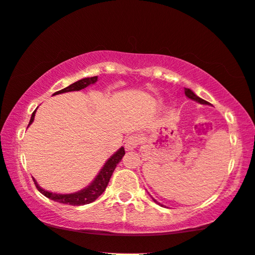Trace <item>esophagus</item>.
<instances>
[{
  "instance_id": "34e87169",
  "label": "esophagus",
  "mask_w": 255,
  "mask_h": 255,
  "mask_svg": "<svg viewBox=\"0 0 255 255\" xmlns=\"http://www.w3.org/2000/svg\"><path fill=\"white\" fill-rule=\"evenodd\" d=\"M138 144H140V137L136 135H130L125 140V148L127 150H134Z\"/></svg>"
}]
</instances>
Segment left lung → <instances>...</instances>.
I'll return each instance as SVG.
<instances>
[{
	"instance_id": "1",
	"label": "left lung",
	"mask_w": 255,
	"mask_h": 255,
	"mask_svg": "<svg viewBox=\"0 0 255 255\" xmlns=\"http://www.w3.org/2000/svg\"><path fill=\"white\" fill-rule=\"evenodd\" d=\"M184 93H185V96H186V98H189L190 100H193V101H196V103H198V104H202V105H210L208 101H205L204 99H202V98H199L198 96H197V94L193 92V91H191L190 90V88H184ZM151 197V196H150ZM152 198V201H154L156 204H158V205H161L159 204V203L156 201V199L154 198V197H151Z\"/></svg>"
}]
</instances>
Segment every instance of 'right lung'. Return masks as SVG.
<instances>
[{"mask_svg":"<svg viewBox=\"0 0 255 255\" xmlns=\"http://www.w3.org/2000/svg\"><path fill=\"white\" fill-rule=\"evenodd\" d=\"M98 81V77H91V78H83V79L76 81V83L71 84L70 86H67L63 90L58 91V92L53 93L52 96H56V94H62V93H66V92H73V91H80L86 88L90 85L96 84ZM35 114L36 111L33 112L31 115V119H30V122L28 125V127L32 124L33 120H35ZM125 155V148L121 147L119 150L114 152L113 155L111 156L110 158L107 159L106 163L104 164V167L101 168V170L99 171V174L97 175V177L93 179L92 182L88 184L86 188L79 190L77 192H72V193H57V192H50L47 190H44L43 188H40L38 185V183L35 178H33V182H35L36 188L38 189V191L44 195L47 198L52 199L54 202L62 203V204H69V205H85V204H90L96 201V199L99 197L100 195H103V192L106 190L108 182L112 177V174H113L114 169L117 168L118 163L121 161L122 157Z\"/></svg>","mask_w":255,"mask_h":255,"instance_id":"obj_1","label":"right lung"}]
</instances>
